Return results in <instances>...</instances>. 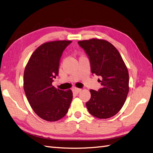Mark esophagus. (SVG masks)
Here are the masks:
<instances>
[{
    "label": "esophagus",
    "mask_w": 153,
    "mask_h": 153,
    "mask_svg": "<svg viewBox=\"0 0 153 153\" xmlns=\"http://www.w3.org/2000/svg\"><path fill=\"white\" fill-rule=\"evenodd\" d=\"M81 91V88H73V92L74 93H76V94L79 93Z\"/></svg>",
    "instance_id": "obj_1"
}]
</instances>
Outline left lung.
Here are the masks:
<instances>
[{
  "mask_svg": "<svg viewBox=\"0 0 153 153\" xmlns=\"http://www.w3.org/2000/svg\"><path fill=\"white\" fill-rule=\"evenodd\" d=\"M91 61V72L102 77V88L90 90L91 97L86 105L91 114L100 119L116 115L122 108L128 93V72L114 45L101 39L78 41Z\"/></svg>",
  "mask_w": 153,
  "mask_h": 153,
  "instance_id": "left-lung-1",
  "label": "left lung"
}]
</instances>
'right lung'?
<instances>
[{
	"label": "right lung",
	"instance_id": "obj_1",
	"mask_svg": "<svg viewBox=\"0 0 153 153\" xmlns=\"http://www.w3.org/2000/svg\"><path fill=\"white\" fill-rule=\"evenodd\" d=\"M71 41L46 42L31 56L24 72V90L33 111L41 118L56 121L67 113L73 98L70 89L61 91L52 85L59 73L62 53Z\"/></svg>",
	"mask_w": 153,
	"mask_h": 153
}]
</instances>
